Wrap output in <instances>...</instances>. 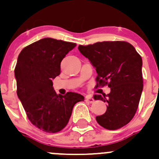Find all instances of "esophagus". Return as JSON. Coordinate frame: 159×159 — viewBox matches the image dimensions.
I'll return each instance as SVG.
<instances>
[{
	"instance_id": "esophagus-1",
	"label": "esophagus",
	"mask_w": 159,
	"mask_h": 159,
	"mask_svg": "<svg viewBox=\"0 0 159 159\" xmlns=\"http://www.w3.org/2000/svg\"><path fill=\"white\" fill-rule=\"evenodd\" d=\"M86 100L87 102H89V103H93L94 102V99L93 98V97H91V96H89V95L86 96Z\"/></svg>"
}]
</instances>
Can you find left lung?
<instances>
[{"label":"left lung","mask_w":159,"mask_h":159,"mask_svg":"<svg viewBox=\"0 0 159 159\" xmlns=\"http://www.w3.org/2000/svg\"><path fill=\"white\" fill-rule=\"evenodd\" d=\"M78 48L96 68V87L111 88L107 96H93L94 100L107 103L106 112L96 117L97 123L107 130L128 125L136 113L143 89L141 56L124 41L80 45Z\"/></svg>","instance_id":"8db88e82"}]
</instances>
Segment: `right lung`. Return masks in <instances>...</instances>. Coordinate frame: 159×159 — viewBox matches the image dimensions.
Listing matches in <instances>:
<instances>
[{"instance_id": "obj_1", "label": "right lung", "mask_w": 159, "mask_h": 159, "mask_svg": "<svg viewBox=\"0 0 159 159\" xmlns=\"http://www.w3.org/2000/svg\"><path fill=\"white\" fill-rule=\"evenodd\" d=\"M76 43L45 38L25 47L18 57L15 75L17 94L31 123L47 133L62 131L83 96L73 92L57 95L52 81L60 64Z\"/></svg>"}]
</instances>
